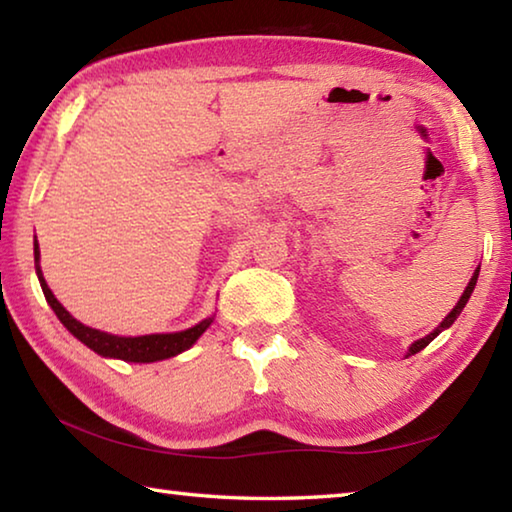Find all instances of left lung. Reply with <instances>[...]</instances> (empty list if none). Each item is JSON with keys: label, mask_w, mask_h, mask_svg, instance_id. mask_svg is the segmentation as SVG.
<instances>
[{"label": "left lung", "mask_w": 512, "mask_h": 512, "mask_svg": "<svg viewBox=\"0 0 512 512\" xmlns=\"http://www.w3.org/2000/svg\"><path fill=\"white\" fill-rule=\"evenodd\" d=\"M476 277H479V268H476V271H474V275H472V280H470V284H467V287H465V291H463V296H461V300H458L456 302V307L452 309V311H449V316H445V320H443V323H440L436 329H433V332L429 334V336H424V339H420V341H415L413 345H411V348H409V352H406V357H411V354H418L420 350H424V348H427V345L433 341V339H436V336L440 334V332H443V329H447L449 325H454V320L458 318V316H461V311H463V307L467 305V300H470V296H472V291H474V287H476Z\"/></svg>", "instance_id": "1"}]
</instances>
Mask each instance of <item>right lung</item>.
I'll return each instance as SVG.
<instances>
[{"label": "right lung", "mask_w": 512, "mask_h": 512, "mask_svg": "<svg viewBox=\"0 0 512 512\" xmlns=\"http://www.w3.org/2000/svg\"><path fill=\"white\" fill-rule=\"evenodd\" d=\"M33 255H36V273H38L42 293H45V298L51 305V309L56 311L60 323H63L81 343L88 345L90 350L101 354V357H112V359H121V361H133V363H151V361L176 357V354L192 348V345L198 341V336H201L212 323V318H207V320H203V323H198L194 327L185 329V332H176V334L112 336L106 332H99V329H92L69 316V311L54 298V293H51V289L47 287L45 277H42V271H40L38 241H36V248H33Z\"/></svg>", "instance_id": "right-lung-1"}]
</instances>
